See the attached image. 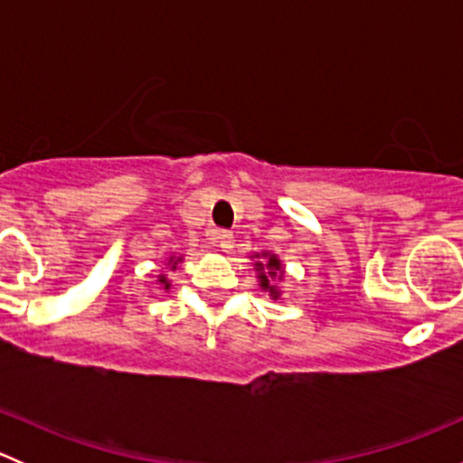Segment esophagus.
<instances>
[{
  "label": "esophagus",
  "mask_w": 463,
  "mask_h": 463,
  "mask_svg": "<svg viewBox=\"0 0 463 463\" xmlns=\"http://www.w3.org/2000/svg\"><path fill=\"white\" fill-rule=\"evenodd\" d=\"M214 241H217V246L222 250H231L232 246H235V237H232V232H228V231H217L214 232V237H213Z\"/></svg>",
  "instance_id": "obj_1"
}]
</instances>
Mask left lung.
<instances>
[{
  "label": "left lung",
  "instance_id": "8db88e82",
  "mask_svg": "<svg viewBox=\"0 0 463 463\" xmlns=\"http://www.w3.org/2000/svg\"><path fill=\"white\" fill-rule=\"evenodd\" d=\"M264 257V260L255 261V269H258V279H260V287L264 288V291H269L270 296H273V300H278L279 298V288L273 287L270 284V279H282V264H279V260L275 258V255H269V253H261V255H255V258Z\"/></svg>",
  "mask_w": 463,
  "mask_h": 463
}]
</instances>
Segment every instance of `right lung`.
<instances>
[{
	"instance_id": "1",
	"label": "right lung",
	"mask_w": 463,
	"mask_h": 463,
	"mask_svg": "<svg viewBox=\"0 0 463 463\" xmlns=\"http://www.w3.org/2000/svg\"><path fill=\"white\" fill-rule=\"evenodd\" d=\"M179 261H181V258H170V264H172V269H176V264H179ZM158 282H161L163 284V288H170V282H167V278H165V275H158Z\"/></svg>"
}]
</instances>
